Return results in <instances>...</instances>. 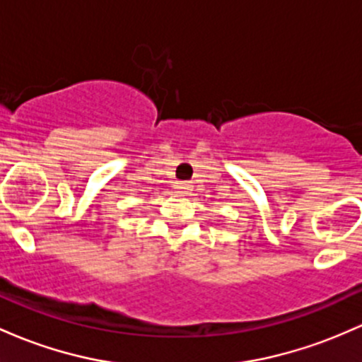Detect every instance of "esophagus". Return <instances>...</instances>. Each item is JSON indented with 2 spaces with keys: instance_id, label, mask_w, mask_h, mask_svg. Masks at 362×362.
I'll return each mask as SVG.
<instances>
[{
  "instance_id": "esophagus-1",
  "label": "esophagus",
  "mask_w": 362,
  "mask_h": 362,
  "mask_svg": "<svg viewBox=\"0 0 362 362\" xmlns=\"http://www.w3.org/2000/svg\"><path fill=\"white\" fill-rule=\"evenodd\" d=\"M177 190L178 194H189L190 190H192V185H190L189 182H180V184L177 185Z\"/></svg>"
}]
</instances>
